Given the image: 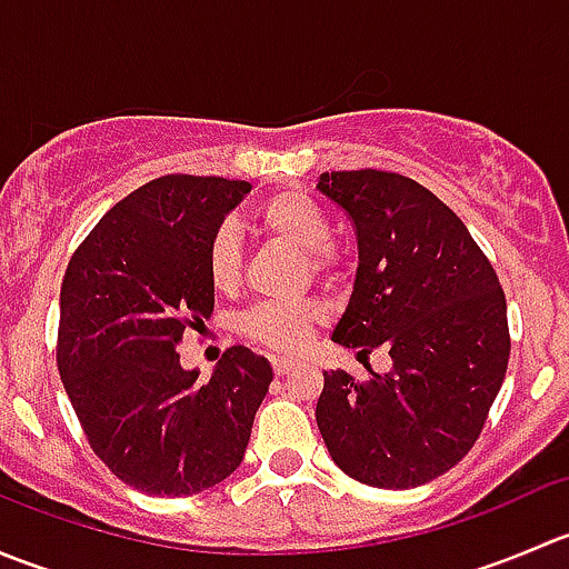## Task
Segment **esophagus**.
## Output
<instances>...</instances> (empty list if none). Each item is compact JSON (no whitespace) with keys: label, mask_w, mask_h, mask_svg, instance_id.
Listing matches in <instances>:
<instances>
[{"label":"esophagus","mask_w":569,"mask_h":569,"mask_svg":"<svg viewBox=\"0 0 569 569\" xmlns=\"http://www.w3.org/2000/svg\"><path fill=\"white\" fill-rule=\"evenodd\" d=\"M272 369H274V375L283 377V375H289L291 369H297V363L289 358H272Z\"/></svg>","instance_id":"obj_1"}]
</instances>
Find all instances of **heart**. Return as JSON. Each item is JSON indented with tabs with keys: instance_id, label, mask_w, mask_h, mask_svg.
<instances>
[{
	"instance_id": "b5f03b06",
	"label": "heart",
	"mask_w": 569,
	"mask_h": 569,
	"mask_svg": "<svg viewBox=\"0 0 569 569\" xmlns=\"http://www.w3.org/2000/svg\"><path fill=\"white\" fill-rule=\"evenodd\" d=\"M258 228L267 237L300 250L308 269L319 278L336 272L338 250L330 242V217L311 194L300 189H283L269 194L256 209ZM206 274L211 289L233 295L242 283V244L239 231L226 222L217 228L206 248ZM321 321V306L313 300L297 302H256L237 319V332L272 352H300Z\"/></svg>"
}]
</instances>
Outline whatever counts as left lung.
<instances>
[{
	"label": "left lung",
	"mask_w": 569,
	"mask_h": 569,
	"mask_svg": "<svg viewBox=\"0 0 569 569\" xmlns=\"http://www.w3.org/2000/svg\"><path fill=\"white\" fill-rule=\"evenodd\" d=\"M317 189L358 233V274L332 341L388 375L325 371L317 423L332 462L382 490L438 479L473 449L509 363L507 297L465 222L386 170L321 173Z\"/></svg>",
	"instance_id": "8db88e82"
}]
</instances>
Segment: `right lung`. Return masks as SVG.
Instances as JSON below:
<instances>
[{"label": "right lung", "instance_id": "right-lung-1", "mask_svg": "<svg viewBox=\"0 0 569 569\" xmlns=\"http://www.w3.org/2000/svg\"><path fill=\"white\" fill-rule=\"evenodd\" d=\"M248 181L162 176L107 211L60 289L57 369L99 460L134 490L183 498L244 460L272 366L226 349L206 382L181 366L183 330L214 311L206 248Z\"/></svg>", "mask_w": 569, "mask_h": 569}]
</instances>
